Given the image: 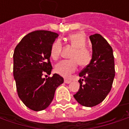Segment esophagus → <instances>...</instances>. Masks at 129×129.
<instances>
[{
    "instance_id": "obj_1",
    "label": "esophagus",
    "mask_w": 129,
    "mask_h": 129,
    "mask_svg": "<svg viewBox=\"0 0 129 129\" xmlns=\"http://www.w3.org/2000/svg\"><path fill=\"white\" fill-rule=\"evenodd\" d=\"M70 82H71V81L68 80V79H65L64 80V83H66V84H70Z\"/></svg>"
}]
</instances>
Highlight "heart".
<instances>
[{
  "label": "heart",
  "instance_id": "heart-1",
  "mask_svg": "<svg viewBox=\"0 0 129 129\" xmlns=\"http://www.w3.org/2000/svg\"><path fill=\"white\" fill-rule=\"evenodd\" d=\"M68 41L74 50L70 54V60H63L58 63L55 66V72L66 78L70 77L77 68V66H86L92 59V52L86 47V39L82 33L70 34ZM62 50V44L59 41L54 43L50 50V56L54 60L59 59Z\"/></svg>",
  "mask_w": 129,
  "mask_h": 129
}]
</instances>
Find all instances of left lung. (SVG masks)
Listing matches in <instances>:
<instances>
[{
  "mask_svg": "<svg viewBox=\"0 0 129 129\" xmlns=\"http://www.w3.org/2000/svg\"><path fill=\"white\" fill-rule=\"evenodd\" d=\"M92 43L91 61L79 73V90L74 97L81 105L92 107L102 102L111 91L115 77L113 49L99 34L90 36Z\"/></svg>",
  "mask_w": 129,
  "mask_h": 129,
  "instance_id": "obj_1",
  "label": "left lung"
}]
</instances>
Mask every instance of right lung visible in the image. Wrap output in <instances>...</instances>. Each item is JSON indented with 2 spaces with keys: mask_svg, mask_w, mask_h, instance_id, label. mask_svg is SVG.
Instances as JSON below:
<instances>
[{
  "mask_svg": "<svg viewBox=\"0 0 129 129\" xmlns=\"http://www.w3.org/2000/svg\"><path fill=\"white\" fill-rule=\"evenodd\" d=\"M58 36L47 30L34 31L25 36L14 50L13 73L17 93L32 111L48 108L56 88L63 83V78L58 74L43 78L45 74L50 75L52 70L50 50Z\"/></svg>",
  "mask_w": 129,
  "mask_h": 129,
  "instance_id": "1",
  "label": "right lung"
}]
</instances>
